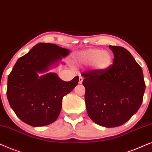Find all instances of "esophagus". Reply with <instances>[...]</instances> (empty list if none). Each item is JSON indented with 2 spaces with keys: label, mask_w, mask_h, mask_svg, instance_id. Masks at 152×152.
<instances>
[{
  "label": "esophagus",
  "mask_w": 152,
  "mask_h": 152,
  "mask_svg": "<svg viewBox=\"0 0 152 152\" xmlns=\"http://www.w3.org/2000/svg\"><path fill=\"white\" fill-rule=\"evenodd\" d=\"M83 78L81 76H79V80H78V83H79V84L83 83Z\"/></svg>",
  "instance_id": "34e87169"
}]
</instances>
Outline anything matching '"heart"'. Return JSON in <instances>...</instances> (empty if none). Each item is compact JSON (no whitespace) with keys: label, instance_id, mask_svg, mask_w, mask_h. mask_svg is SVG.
Segmentation results:
<instances>
[{"label":"heart","instance_id":"1","mask_svg":"<svg viewBox=\"0 0 152 152\" xmlns=\"http://www.w3.org/2000/svg\"><path fill=\"white\" fill-rule=\"evenodd\" d=\"M75 62L78 65H90L96 72H104L112 66L113 54L106 50L89 48L78 53L75 57Z\"/></svg>","mask_w":152,"mask_h":152}]
</instances>
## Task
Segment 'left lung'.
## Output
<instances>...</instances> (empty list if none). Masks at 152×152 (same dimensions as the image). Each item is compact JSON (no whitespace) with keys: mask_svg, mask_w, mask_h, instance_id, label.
Segmentation results:
<instances>
[{"mask_svg":"<svg viewBox=\"0 0 152 152\" xmlns=\"http://www.w3.org/2000/svg\"><path fill=\"white\" fill-rule=\"evenodd\" d=\"M114 54L112 66L104 72L83 73L88 116L106 128L124 124L142 104L145 83L141 66L122 46H109Z\"/></svg>","mask_w":152,"mask_h":152,"instance_id":"left-lung-1","label":"left lung"}]
</instances>
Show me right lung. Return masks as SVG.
I'll list each match as a JSON object with an SVG mask.
<instances>
[{
    "label": "right lung",
    "instance_id": "obj_1",
    "mask_svg": "<svg viewBox=\"0 0 152 152\" xmlns=\"http://www.w3.org/2000/svg\"><path fill=\"white\" fill-rule=\"evenodd\" d=\"M69 53L56 44L39 43L18 59L8 76L7 96L24 123L42 126L57 120L62 98L77 86L78 76L66 82L48 71L62 63V58Z\"/></svg>",
    "mask_w": 152,
    "mask_h": 152
}]
</instances>
